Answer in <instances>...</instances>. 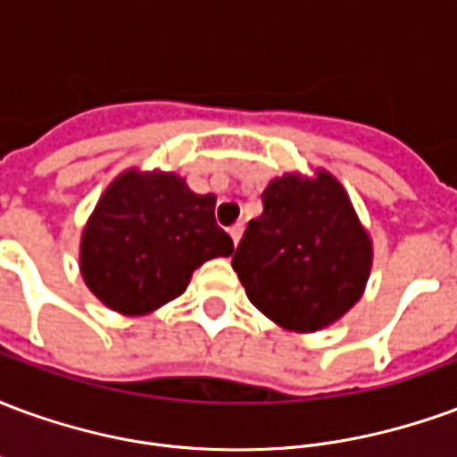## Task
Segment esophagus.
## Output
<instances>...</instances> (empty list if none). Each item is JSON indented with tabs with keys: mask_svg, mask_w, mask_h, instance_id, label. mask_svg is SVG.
Wrapping results in <instances>:
<instances>
[{
	"mask_svg": "<svg viewBox=\"0 0 457 457\" xmlns=\"http://www.w3.org/2000/svg\"><path fill=\"white\" fill-rule=\"evenodd\" d=\"M242 232H245V225H242V222H237V225H232V228H229V237H232V242H235V247H237L239 239H242Z\"/></svg>",
	"mask_w": 457,
	"mask_h": 457,
	"instance_id": "34e87169",
	"label": "esophagus"
}]
</instances>
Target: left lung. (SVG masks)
Masks as SVG:
<instances>
[{
    "mask_svg": "<svg viewBox=\"0 0 457 457\" xmlns=\"http://www.w3.org/2000/svg\"><path fill=\"white\" fill-rule=\"evenodd\" d=\"M262 200L232 257L247 298L284 330L333 326L362 298L372 269V239L347 190L318 169L278 176Z\"/></svg>",
    "mask_w": 457,
    "mask_h": 457,
    "instance_id": "obj_1",
    "label": "left lung"
}]
</instances>
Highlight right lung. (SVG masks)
Instances as JSON below:
<instances>
[{"mask_svg": "<svg viewBox=\"0 0 457 457\" xmlns=\"http://www.w3.org/2000/svg\"><path fill=\"white\" fill-rule=\"evenodd\" d=\"M215 195L169 170L127 169L107 186L80 237L85 287L121 316H146L179 298L208 259L229 257Z\"/></svg>", "mask_w": 457, "mask_h": 457, "instance_id": "1", "label": "right lung"}]
</instances>
